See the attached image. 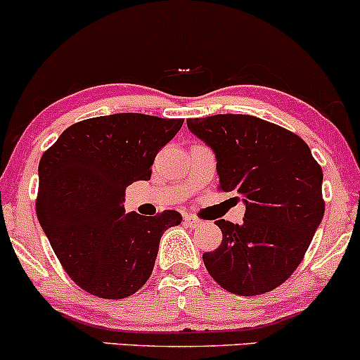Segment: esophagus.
<instances>
[{
    "instance_id": "1",
    "label": "esophagus",
    "mask_w": 360,
    "mask_h": 360,
    "mask_svg": "<svg viewBox=\"0 0 360 360\" xmlns=\"http://www.w3.org/2000/svg\"><path fill=\"white\" fill-rule=\"evenodd\" d=\"M184 220H186V224L189 225V227H193V229H196V227H200L201 224V220L198 219V217H195V215H186L184 217Z\"/></svg>"
}]
</instances>
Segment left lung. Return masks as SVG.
Returning <instances> with one entry per match:
<instances>
[{
  "instance_id": "1",
  "label": "left lung",
  "mask_w": 360,
  "mask_h": 360,
  "mask_svg": "<svg viewBox=\"0 0 360 360\" xmlns=\"http://www.w3.org/2000/svg\"><path fill=\"white\" fill-rule=\"evenodd\" d=\"M186 122L215 152L220 191L246 203L240 225L215 222L222 244L203 255L208 274L238 295L276 289L301 264L325 215L321 165L302 138L259 117L217 114Z\"/></svg>"
}]
</instances>
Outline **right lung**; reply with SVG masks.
I'll return each mask as SVG.
<instances>
[{
    "mask_svg": "<svg viewBox=\"0 0 360 360\" xmlns=\"http://www.w3.org/2000/svg\"><path fill=\"white\" fill-rule=\"evenodd\" d=\"M184 120L138 112L75 122L39 162L35 212L54 255L80 289L122 299L145 285L176 210L124 213V189L148 181L159 150Z\"/></svg>",
    "mask_w": 360,
    "mask_h": 360,
    "instance_id": "1",
    "label": "right lung"
}]
</instances>
